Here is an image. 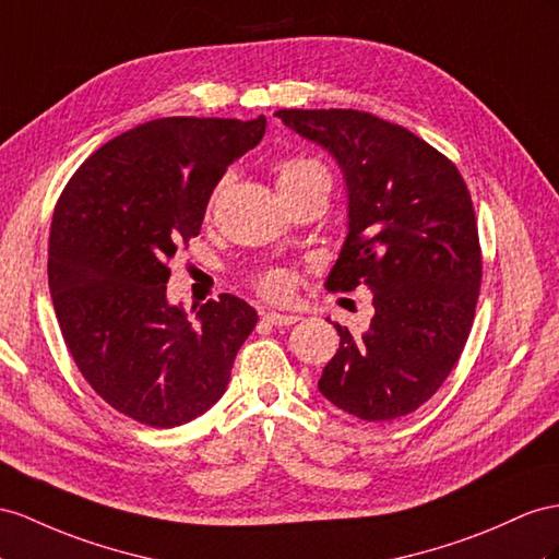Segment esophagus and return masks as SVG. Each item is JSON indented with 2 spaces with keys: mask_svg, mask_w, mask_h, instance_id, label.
Returning a JSON list of instances; mask_svg holds the SVG:
<instances>
[{
  "mask_svg": "<svg viewBox=\"0 0 559 559\" xmlns=\"http://www.w3.org/2000/svg\"><path fill=\"white\" fill-rule=\"evenodd\" d=\"M264 321L271 323V325H293L299 321V317H295V313H278V311H269L264 313Z\"/></svg>",
  "mask_w": 559,
  "mask_h": 559,
  "instance_id": "1",
  "label": "esophagus"
}]
</instances>
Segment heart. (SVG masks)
Segmentation results:
<instances>
[{
	"mask_svg": "<svg viewBox=\"0 0 559 559\" xmlns=\"http://www.w3.org/2000/svg\"><path fill=\"white\" fill-rule=\"evenodd\" d=\"M309 179H328L325 167L317 160H311V157H285V160L276 165L278 189H283V186L305 183ZM257 288L271 299H283L290 293V278L285 276L283 271H269V274H264L260 281H257Z\"/></svg>",
	"mask_w": 559,
	"mask_h": 559,
	"instance_id": "1",
	"label": "heart"
}]
</instances>
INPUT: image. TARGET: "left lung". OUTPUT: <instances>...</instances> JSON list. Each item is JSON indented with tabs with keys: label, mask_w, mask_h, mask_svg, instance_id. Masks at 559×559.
I'll list each match as a JSON object with an SVG mask.
<instances>
[{
	"label": "left lung",
	"mask_w": 559,
	"mask_h": 559,
	"mask_svg": "<svg viewBox=\"0 0 559 559\" xmlns=\"http://www.w3.org/2000/svg\"><path fill=\"white\" fill-rule=\"evenodd\" d=\"M283 124L333 155L347 186V236L328 290L373 293L361 333L331 321L340 349L319 392L352 416L402 418L461 359L481 283L472 198L461 171L420 136L361 110H278Z\"/></svg>",
	"instance_id": "8db88e82"
}]
</instances>
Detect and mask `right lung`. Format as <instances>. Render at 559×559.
Masks as SVG:
<instances>
[{
  "label": "right lung",
  "mask_w": 559,
  "mask_h": 559,
  "mask_svg": "<svg viewBox=\"0 0 559 559\" xmlns=\"http://www.w3.org/2000/svg\"><path fill=\"white\" fill-rule=\"evenodd\" d=\"M266 118H163L82 163L53 210L49 290L68 352L94 392L151 427L203 416L226 392L257 325L246 299L169 305L167 262L200 234L226 167L262 141Z\"/></svg>",
  "instance_id": "1"
}]
</instances>
